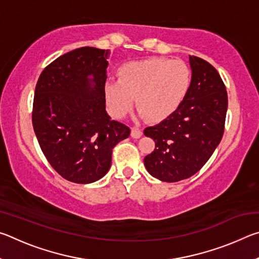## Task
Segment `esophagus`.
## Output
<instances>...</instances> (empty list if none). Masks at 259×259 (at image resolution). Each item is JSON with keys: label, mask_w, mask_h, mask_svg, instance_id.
Instances as JSON below:
<instances>
[{"label": "esophagus", "mask_w": 259, "mask_h": 259, "mask_svg": "<svg viewBox=\"0 0 259 259\" xmlns=\"http://www.w3.org/2000/svg\"><path fill=\"white\" fill-rule=\"evenodd\" d=\"M142 135H143V133H142V130L140 129H138V128H133L131 129V137L133 138H140L142 137Z\"/></svg>", "instance_id": "34e87169"}]
</instances>
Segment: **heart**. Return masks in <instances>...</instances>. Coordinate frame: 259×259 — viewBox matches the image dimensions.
Returning a JSON list of instances; mask_svg holds the SVG:
<instances>
[{"label": "heart", "instance_id": "obj_1", "mask_svg": "<svg viewBox=\"0 0 259 259\" xmlns=\"http://www.w3.org/2000/svg\"><path fill=\"white\" fill-rule=\"evenodd\" d=\"M190 84L191 72L184 61L148 58L122 65L117 81L104 84V98L117 119L133 109L136 99L138 119L161 122L183 103Z\"/></svg>", "mask_w": 259, "mask_h": 259}]
</instances>
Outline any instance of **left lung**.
<instances>
[{"instance_id": "obj_1", "label": "left lung", "mask_w": 259, "mask_h": 259, "mask_svg": "<svg viewBox=\"0 0 259 259\" xmlns=\"http://www.w3.org/2000/svg\"><path fill=\"white\" fill-rule=\"evenodd\" d=\"M192 78L183 103L168 119L144 130L155 148L144 159L161 182L176 183L196 174L212 155L224 134L227 93L216 68L190 56Z\"/></svg>"}]
</instances>
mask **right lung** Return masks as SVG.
<instances>
[{"mask_svg":"<svg viewBox=\"0 0 259 259\" xmlns=\"http://www.w3.org/2000/svg\"><path fill=\"white\" fill-rule=\"evenodd\" d=\"M108 50L83 47L60 56L41 73L35 88L33 128L52 168L76 184L103 178L112 150L129 137L125 124L106 112Z\"/></svg>","mask_w":259,"mask_h":259,"instance_id":"add662e5","label":"right lung"}]
</instances>
